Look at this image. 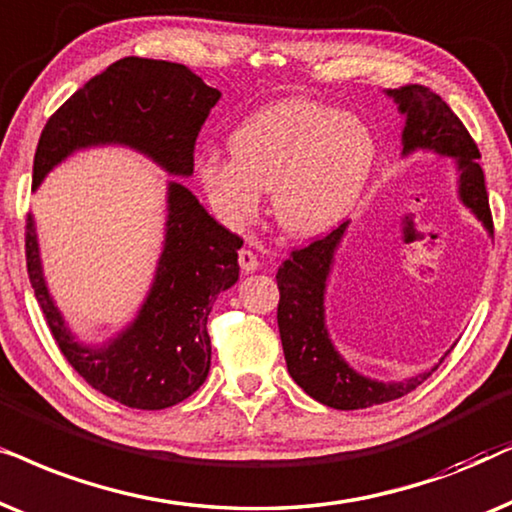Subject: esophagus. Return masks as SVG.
Instances as JSON below:
<instances>
[{
	"label": "esophagus",
	"instance_id": "esophagus-1",
	"mask_svg": "<svg viewBox=\"0 0 512 512\" xmlns=\"http://www.w3.org/2000/svg\"><path fill=\"white\" fill-rule=\"evenodd\" d=\"M238 264H241L243 271H248V274H252V271L260 269V260H257V255L252 250H241L238 252Z\"/></svg>",
	"mask_w": 512,
	"mask_h": 512
}]
</instances>
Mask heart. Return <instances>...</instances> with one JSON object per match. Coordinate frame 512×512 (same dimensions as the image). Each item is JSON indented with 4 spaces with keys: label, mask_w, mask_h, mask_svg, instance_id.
<instances>
[{
    "label": "heart",
    "mask_w": 512,
    "mask_h": 512,
    "mask_svg": "<svg viewBox=\"0 0 512 512\" xmlns=\"http://www.w3.org/2000/svg\"><path fill=\"white\" fill-rule=\"evenodd\" d=\"M231 156H194L215 215L241 229L274 192V217L292 236L335 229L358 206L377 168V138L363 119L323 102L290 98L264 105L229 135Z\"/></svg>",
    "instance_id": "heart-1"
}]
</instances>
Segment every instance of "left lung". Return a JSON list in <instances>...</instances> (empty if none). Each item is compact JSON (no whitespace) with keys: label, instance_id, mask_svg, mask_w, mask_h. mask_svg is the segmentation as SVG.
Returning a JSON list of instances; mask_svg holds the SVG:
<instances>
[{"label":"left lung","instance_id":"obj_1","mask_svg":"<svg viewBox=\"0 0 512 512\" xmlns=\"http://www.w3.org/2000/svg\"><path fill=\"white\" fill-rule=\"evenodd\" d=\"M403 114V159L417 152H431L442 159H452L456 168V196L461 206L470 210L489 236L494 234L492 213L485 187V173L480 168V152L466 126L449 109L440 95L424 86H403L386 91ZM351 222L330 231L309 248L295 250L278 267L276 281L281 290L278 302V330L290 377L313 400L335 410H365V407L391 403L414 391L438 370L440 363L417 377L400 381H379L365 377L346 360L332 342L327 330L325 295L330 285L335 257L342 248Z\"/></svg>","mask_w":512,"mask_h":512}]
</instances>
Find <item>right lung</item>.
I'll return each mask as SVG.
<instances>
[{
    "label": "right lung",
    "mask_w": 512,
    "mask_h": 512,
    "mask_svg": "<svg viewBox=\"0 0 512 512\" xmlns=\"http://www.w3.org/2000/svg\"><path fill=\"white\" fill-rule=\"evenodd\" d=\"M222 93L189 67L124 58L86 81L49 119L32 168L37 192L72 154L133 149L173 177H192L194 142ZM243 241L224 229L177 180L166 182V224L140 309L105 342H84L44 276L34 215H27V274L53 337L74 370L107 398L135 410H166L199 391L210 370L208 313L238 281Z\"/></svg>",
    "instance_id": "1"
}]
</instances>
